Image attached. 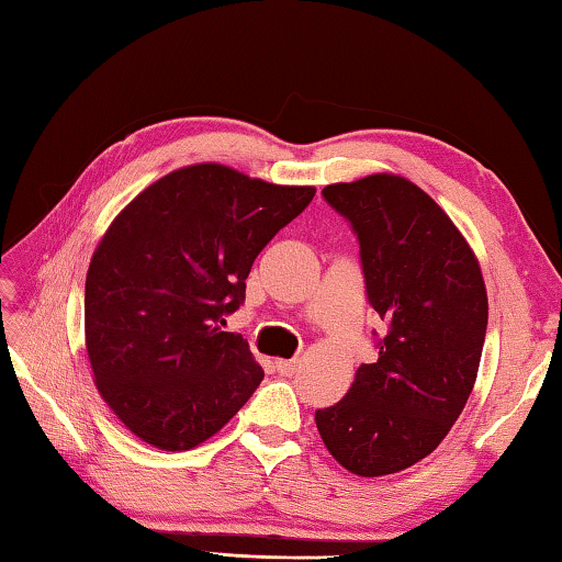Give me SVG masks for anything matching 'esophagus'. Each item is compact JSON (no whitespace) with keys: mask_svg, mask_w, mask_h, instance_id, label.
<instances>
[{"mask_svg":"<svg viewBox=\"0 0 562 562\" xmlns=\"http://www.w3.org/2000/svg\"><path fill=\"white\" fill-rule=\"evenodd\" d=\"M274 369H278L282 376H292L300 369V361L297 359H278L274 361Z\"/></svg>","mask_w":562,"mask_h":562,"instance_id":"1","label":"esophagus"}]
</instances>
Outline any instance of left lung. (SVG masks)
Wrapping results in <instances>:
<instances>
[{"label": "left lung", "instance_id": "left-lung-1", "mask_svg": "<svg viewBox=\"0 0 562 562\" xmlns=\"http://www.w3.org/2000/svg\"><path fill=\"white\" fill-rule=\"evenodd\" d=\"M322 195L357 233L367 297L386 335L347 396L317 408V431L347 471L398 473L446 439L469 402L488 325L486 284L459 227L412 180L376 173Z\"/></svg>", "mask_w": 562, "mask_h": 562}]
</instances>
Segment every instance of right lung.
<instances>
[{"mask_svg":"<svg viewBox=\"0 0 562 562\" xmlns=\"http://www.w3.org/2000/svg\"><path fill=\"white\" fill-rule=\"evenodd\" d=\"M315 198L221 164L178 168L116 215L87 272L83 329L103 402L156 449L217 434L262 382L240 335L221 331L245 302L262 247Z\"/></svg>","mask_w":562,"mask_h":562,"instance_id":"obj_1","label":"right lung"}]
</instances>
